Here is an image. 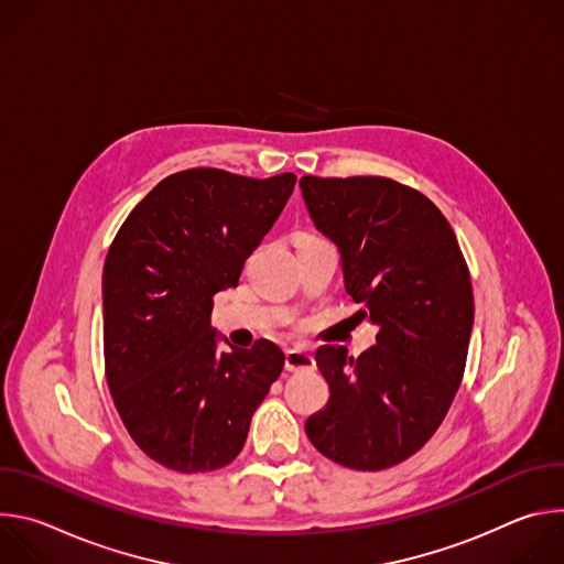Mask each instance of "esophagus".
<instances>
[{"label": "esophagus", "instance_id": "34e87169", "mask_svg": "<svg viewBox=\"0 0 564 564\" xmlns=\"http://www.w3.org/2000/svg\"><path fill=\"white\" fill-rule=\"evenodd\" d=\"M314 366V357L299 348V346H292L285 350V368L288 370H310Z\"/></svg>", "mask_w": 564, "mask_h": 564}]
</instances>
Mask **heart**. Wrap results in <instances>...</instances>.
<instances>
[{"label": "heart", "instance_id": "1", "mask_svg": "<svg viewBox=\"0 0 564 564\" xmlns=\"http://www.w3.org/2000/svg\"><path fill=\"white\" fill-rule=\"evenodd\" d=\"M299 238H303V236H299Z\"/></svg>", "mask_w": 564, "mask_h": 564}]
</instances>
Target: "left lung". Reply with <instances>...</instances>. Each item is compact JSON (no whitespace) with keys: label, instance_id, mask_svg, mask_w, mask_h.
I'll list each match as a JSON object with an SVG mask.
<instances>
[{"label":"left lung","instance_id":"obj_1","mask_svg":"<svg viewBox=\"0 0 564 564\" xmlns=\"http://www.w3.org/2000/svg\"><path fill=\"white\" fill-rule=\"evenodd\" d=\"M314 227L339 250L344 288L366 305L375 346L314 355L330 386L305 433L328 459L381 470L417 453L446 417L473 330V290L457 238L420 192L379 176L299 181Z\"/></svg>","mask_w":564,"mask_h":564}]
</instances>
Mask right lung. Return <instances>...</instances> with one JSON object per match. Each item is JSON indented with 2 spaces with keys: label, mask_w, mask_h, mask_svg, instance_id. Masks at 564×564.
Returning <instances> with one entry per match:
<instances>
[{
  "label": "right lung",
  "mask_w": 564,
  "mask_h": 564,
  "mask_svg": "<svg viewBox=\"0 0 564 564\" xmlns=\"http://www.w3.org/2000/svg\"><path fill=\"white\" fill-rule=\"evenodd\" d=\"M296 176L265 181L187 170L160 181L129 214L105 261V364L133 442L181 473L216 470L243 448L279 379L283 350L259 339L220 350L214 294L236 288Z\"/></svg>",
  "instance_id": "obj_1"
}]
</instances>
